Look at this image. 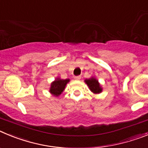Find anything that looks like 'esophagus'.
I'll return each instance as SVG.
<instances>
[{
    "instance_id": "34e87169",
    "label": "esophagus",
    "mask_w": 148,
    "mask_h": 148,
    "mask_svg": "<svg viewBox=\"0 0 148 148\" xmlns=\"http://www.w3.org/2000/svg\"><path fill=\"white\" fill-rule=\"evenodd\" d=\"M81 78V76H75L74 77V79L75 80H80Z\"/></svg>"
}]
</instances>
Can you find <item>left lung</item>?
Returning a JSON list of instances; mask_svg holds the SVG:
<instances>
[{"label": "left lung", "mask_w": 148, "mask_h": 148, "mask_svg": "<svg viewBox=\"0 0 148 148\" xmlns=\"http://www.w3.org/2000/svg\"><path fill=\"white\" fill-rule=\"evenodd\" d=\"M84 82L89 87L90 91L94 94H99L102 92V87L99 82V80L95 77H90V78L85 79Z\"/></svg>", "instance_id": "left-lung-1"}]
</instances>
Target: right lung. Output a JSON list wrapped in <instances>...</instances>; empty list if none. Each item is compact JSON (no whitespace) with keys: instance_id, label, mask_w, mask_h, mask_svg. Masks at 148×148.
I'll return each instance as SVG.
<instances>
[{"instance_id":"1","label":"right lung","mask_w":148,"mask_h":148,"mask_svg":"<svg viewBox=\"0 0 148 148\" xmlns=\"http://www.w3.org/2000/svg\"><path fill=\"white\" fill-rule=\"evenodd\" d=\"M70 79L66 78V79H61L59 77L56 78L50 84L49 87V92L51 95H53L55 97H58L65 90L66 84L70 82Z\"/></svg>"}]
</instances>
